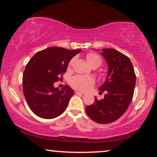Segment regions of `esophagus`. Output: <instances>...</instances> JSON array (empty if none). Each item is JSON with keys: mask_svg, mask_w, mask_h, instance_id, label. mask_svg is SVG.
<instances>
[{"mask_svg": "<svg viewBox=\"0 0 157 157\" xmlns=\"http://www.w3.org/2000/svg\"><path fill=\"white\" fill-rule=\"evenodd\" d=\"M75 94H76V95H83V94H84L83 92H81V91H75Z\"/></svg>", "mask_w": 157, "mask_h": 157, "instance_id": "obj_1", "label": "esophagus"}]
</instances>
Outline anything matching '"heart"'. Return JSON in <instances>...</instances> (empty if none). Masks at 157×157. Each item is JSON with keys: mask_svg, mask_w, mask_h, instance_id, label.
Segmentation results:
<instances>
[{"mask_svg": "<svg viewBox=\"0 0 157 157\" xmlns=\"http://www.w3.org/2000/svg\"><path fill=\"white\" fill-rule=\"evenodd\" d=\"M86 60L90 65L99 66L102 63V59L99 55L96 53H89L86 55ZM74 63V59L69 62V66H71ZM94 84V79L91 76L77 75L71 81V85L74 89L81 91H86Z\"/></svg>", "mask_w": 157, "mask_h": 157, "instance_id": "1", "label": "heart"}]
</instances>
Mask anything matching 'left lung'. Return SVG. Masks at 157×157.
Returning a JSON list of instances; mask_svg holds the SVG:
<instances>
[{
	"instance_id": "8db88e82",
	"label": "left lung",
	"mask_w": 157,
	"mask_h": 157,
	"mask_svg": "<svg viewBox=\"0 0 157 157\" xmlns=\"http://www.w3.org/2000/svg\"><path fill=\"white\" fill-rule=\"evenodd\" d=\"M101 55L109 65L106 81L99 87L104 92L103 99L95 98L91 106L86 107L90 119L98 124H109L119 119L132 102L136 84V74L130 59L113 48L103 49Z\"/></svg>"
}]
</instances>
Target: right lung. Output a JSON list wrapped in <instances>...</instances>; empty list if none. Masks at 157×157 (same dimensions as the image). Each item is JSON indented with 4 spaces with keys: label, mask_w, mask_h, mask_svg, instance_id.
<instances>
[{
    "label": "right lung",
    "mask_w": 157,
    "mask_h": 157,
    "mask_svg": "<svg viewBox=\"0 0 157 157\" xmlns=\"http://www.w3.org/2000/svg\"><path fill=\"white\" fill-rule=\"evenodd\" d=\"M81 51L50 47L30 59L23 74V91L29 108L36 116L53 119L66 110L74 92L67 85L59 90L53 83L63 79L68 62Z\"/></svg>",
    "instance_id": "add662e5"
}]
</instances>
